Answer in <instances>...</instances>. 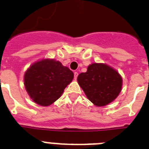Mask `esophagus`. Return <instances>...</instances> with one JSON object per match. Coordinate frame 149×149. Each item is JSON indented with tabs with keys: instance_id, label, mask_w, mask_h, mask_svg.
<instances>
[{
	"instance_id": "1",
	"label": "esophagus",
	"mask_w": 149,
	"mask_h": 149,
	"mask_svg": "<svg viewBox=\"0 0 149 149\" xmlns=\"http://www.w3.org/2000/svg\"><path fill=\"white\" fill-rule=\"evenodd\" d=\"M74 79H77V76H78V73L77 72H74Z\"/></svg>"
}]
</instances>
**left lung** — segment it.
<instances>
[{
  "instance_id": "1",
  "label": "left lung",
  "mask_w": 149,
  "mask_h": 149,
  "mask_svg": "<svg viewBox=\"0 0 149 149\" xmlns=\"http://www.w3.org/2000/svg\"><path fill=\"white\" fill-rule=\"evenodd\" d=\"M77 81L91 103L103 106L112 102L122 88L119 73L103 63H92L86 72L80 73Z\"/></svg>"
}]
</instances>
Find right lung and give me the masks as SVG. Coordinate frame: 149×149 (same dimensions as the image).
<instances>
[{"label":"right lung","mask_w":149,"mask_h":149,"mask_svg":"<svg viewBox=\"0 0 149 149\" xmlns=\"http://www.w3.org/2000/svg\"><path fill=\"white\" fill-rule=\"evenodd\" d=\"M73 77V72L61 62L45 59L35 63L26 72L24 85L35 103L47 106L61 96Z\"/></svg>","instance_id":"1"}]
</instances>
